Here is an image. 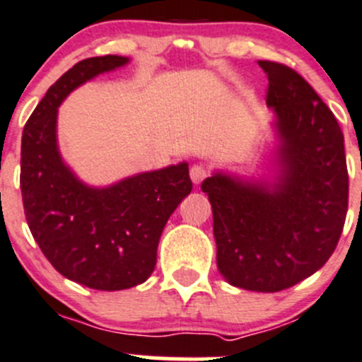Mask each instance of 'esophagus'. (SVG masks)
I'll return each mask as SVG.
<instances>
[{"label":"esophagus","instance_id":"obj_1","mask_svg":"<svg viewBox=\"0 0 362 362\" xmlns=\"http://www.w3.org/2000/svg\"><path fill=\"white\" fill-rule=\"evenodd\" d=\"M189 177H192L193 185H200L207 177V169L204 165H193L189 169Z\"/></svg>","mask_w":362,"mask_h":362}]
</instances>
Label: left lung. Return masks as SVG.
Returning <instances> with one entry per match:
<instances>
[{"mask_svg": "<svg viewBox=\"0 0 362 362\" xmlns=\"http://www.w3.org/2000/svg\"><path fill=\"white\" fill-rule=\"evenodd\" d=\"M276 146L273 176L214 170L200 185L213 207L216 264L245 291L280 292L320 269L334 252L349 207L343 134L306 81L259 61Z\"/></svg>", "mask_w": 362, "mask_h": 362, "instance_id": "left-lung-1", "label": "left lung"}]
</instances>
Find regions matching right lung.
Listing matches in <instances>:
<instances>
[{
  "mask_svg": "<svg viewBox=\"0 0 362 362\" xmlns=\"http://www.w3.org/2000/svg\"><path fill=\"white\" fill-rule=\"evenodd\" d=\"M128 63L130 58L109 54L74 64L33 110L21 146V192L35 241L58 273L95 291H124L151 276L163 227L192 192L186 162L91 186L61 156L63 100Z\"/></svg>",
  "mask_w": 362,
  "mask_h": 362,
  "instance_id": "1",
  "label": "right lung"
}]
</instances>
